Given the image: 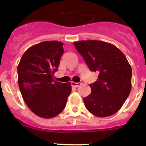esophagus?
Masks as SVG:
<instances>
[{
	"instance_id": "1",
	"label": "esophagus",
	"mask_w": 146,
	"mask_h": 146,
	"mask_svg": "<svg viewBox=\"0 0 146 146\" xmlns=\"http://www.w3.org/2000/svg\"><path fill=\"white\" fill-rule=\"evenodd\" d=\"M71 85H72V87H74V88H77L78 86H80L81 85L80 82H73L72 81V82H71Z\"/></svg>"
}]
</instances>
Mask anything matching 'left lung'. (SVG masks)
Segmentation results:
<instances>
[{"label":"left lung","mask_w":146,"mask_h":146,"mask_svg":"<svg viewBox=\"0 0 146 146\" xmlns=\"http://www.w3.org/2000/svg\"><path fill=\"white\" fill-rule=\"evenodd\" d=\"M91 72L99 73L90 84L91 94L83 99L85 106L97 117L115 114L130 94L131 68L123 53L115 46L96 40L74 42Z\"/></svg>","instance_id":"left-lung-1"}]
</instances>
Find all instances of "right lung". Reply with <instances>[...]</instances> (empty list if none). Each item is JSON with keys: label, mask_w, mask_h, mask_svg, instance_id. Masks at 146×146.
<instances>
[{"label": "right lung", "mask_w": 146, "mask_h": 146, "mask_svg": "<svg viewBox=\"0 0 146 146\" xmlns=\"http://www.w3.org/2000/svg\"><path fill=\"white\" fill-rule=\"evenodd\" d=\"M63 45L48 41L32 46L23 54L17 67L18 84L24 101L33 113L44 118L60 114L72 91L70 82L54 80L64 53Z\"/></svg>", "instance_id": "right-lung-1"}]
</instances>
